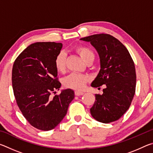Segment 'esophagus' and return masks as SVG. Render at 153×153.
<instances>
[{"mask_svg":"<svg viewBox=\"0 0 153 153\" xmlns=\"http://www.w3.org/2000/svg\"><path fill=\"white\" fill-rule=\"evenodd\" d=\"M84 94V92H80V91H76L75 92V95L76 96H80Z\"/></svg>","mask_w":153,"mask_h":153,"instance_id":"34e87169","label":"esophagus"}]
</instances>
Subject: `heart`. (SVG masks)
<instances>
[{
    "label": "heart",
    "mask_w": 153,
    "mask_h": 153,
    "mask_svg": "<svg viewBox=\"0 0 153 153\" xmlns=\"http://www.w3.org/2000/svg\"><path fill=\"white\" fill-rule=\"evenodd\" d=\"M76 52L85 62L89 60H94V53L89 48L86 46H79L76 48ZM55 66L57 71L63 73L66 68V55L64 52H60L56 55L55 60ZM90 77L79 74H71L65 77L63 84L65 87L74 90H81L84 88L86 83L89 81Z\"/></svg>",
    "instance_id": "1"
}]
</instances>
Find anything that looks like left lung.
Returning <instances> with one entry per match:
<instances>
[{"label":"left lung","instance_id":"left-lung-1","mask_svg":"<svg viewBox=\"0 0 153 153\" xmlns=\"http://www.w3.org/2000/svg\"><path fill=\"white\" fill-rule=\"evenodd\" d=\"M80 40L90 42L99 55L100 69L91 86H106L102 94L95 95L91 115L104 123L117 121L128 109L135 94L136 69L130 54L120 40L107 33Z\"/></svg>","mask_w":153,"mask_h":153}]
</instances>
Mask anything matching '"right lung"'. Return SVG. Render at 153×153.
<instances>
[{
  "instance_id": "add662e5",
  "label": "right lung",
  "mask_w": 153,
  "mask_h": 153,
  "mask_svg": "<svg viewBox=\"0 0 153 153\" xmlns=\"http://www.w3.org/2000/svg\"><path fill=\"white\" fill-rule=\"evenodd\" d=\"M62 46V43L50 42L32 44L13 66L12 86L17 104L28 122L40 130L55 128L75 97L74 91L69 88L51 97L61 86L55 60Z\"/></svg>"
}]
</instances>
